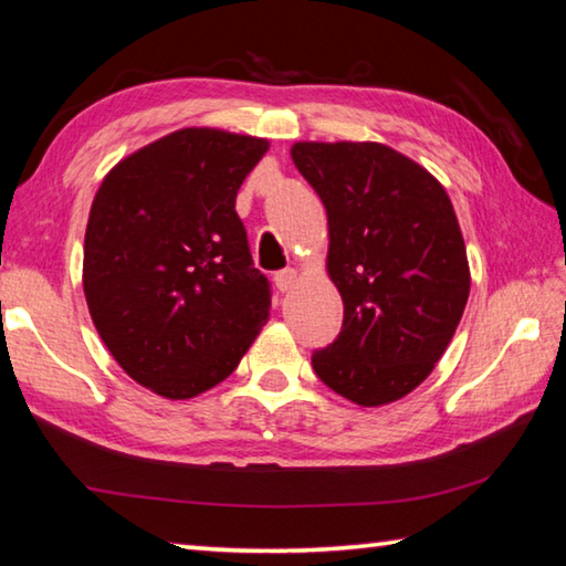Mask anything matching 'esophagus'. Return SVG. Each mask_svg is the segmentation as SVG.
<instances>
[{
	"label": "esophagus",
	"mask_w": 566,
	"mask_h": 566,
	"mask_svg": "<svg viewBox=\"0 0 566 566\" xmlns=\"http://www.w3.org/2000/svg\"><path fill=\"white\" fill-rule=\"evenodd\" d=\"M274 282H276V290L280 292H290L294 282H296V270H282L274 274Z\"/></svg>",
	"instance_id": "34e87169"
}]
</instances>
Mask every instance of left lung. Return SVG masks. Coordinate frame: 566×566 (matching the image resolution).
<instances>
[{
    "instance_id": "obj_1",
    "label": "left lung",
    "mask_w": 566,
    "mask_h": 566,
    "mask_svg": "<svg viewBox=\"0 0 566 566\" xmlns=\"http://www.w3.org/2000/svg\"><path fill=\"white\" fill-rule=\"evenodd\" d=\"M292 159L327 209L344 302L339 337L312 367L354 405H391L432 375L464 314L472 276L452 199L379 142H296Z\"/></svg>"
}]
</instances>
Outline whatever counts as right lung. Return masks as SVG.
Here are the masks:
<instances>
[{"instance_id": "obj_1", "label": "right lung", "mask_w": 566, "mask_h": 566, "mask_svg": "<svg viewBox=\"0 0 566 566\" xmlns=\"http://www.w3.org/2000/svg\"><path fill=\"white\" fill-rule=\"evenodd\" d=\"M270 142L185 127L117 161L94 195L82 284L119 367L155 395L191 399L237 369L270 319L237 191Z\"/></svg>"}]
</instances>
